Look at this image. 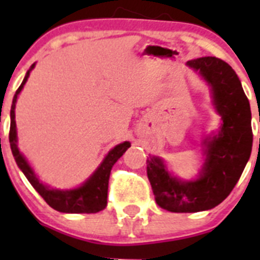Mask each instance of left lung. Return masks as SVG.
Segmentation results:
<instances>
[{"instance_id": "1", "label": "left lung", "mask_w": 260, "mask_h": 260, "mask_svg": "<svg viewBox=\"0 0 260 260\" xmlns=\"http://www.w3.org/2000/svg\"><path fill=\"white\" fill-rule=\"evenodd\" d=\"M186 65L207 83L220 127L202 143L204 162L194 180L174 176L160 156L147 158L156 203L177 213L207 211L221 203L240 180L252 148L250 103L236 71L216 57L191 59Z\"/></svg>"}]
</instances>
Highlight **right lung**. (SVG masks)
I'll use <instances>...</instances> for the list:
<instances>
[{
	"instance_id": "1",
	"label": "right lung",
	"mask_w": 260,
	"mask_h": 260,
	"mask_svg": "<svg viewBox=\"0 0 260 260\" xmlns=\"http://www.w3.org/2000/svg\"><path fill=\"white\" fill-rule=\"evenodd\" d=\"M34 68H35V63L31 65V68L26 73V77L14 95L13 104H11L9 141H10L11 152H13L15 161H17V165L23 172V174L26 176L27 180L29 181V183L34 186V189L44 198V201L49 204L50 207L54 208L56 211L63 213H96L99 211L104 210L107 207L108 182H109L112 167L116 164L117 160L126 152V150L132 144H130V142H123V143H119L116 147H113L107 153V156L104 157L102 164L99 165L98 169L82 185L74 187V189H54V187H50V186L41 182L39 177L36 176L35 171L27 161V158L23 156V153L18 148L17 123H15V104H17L18 96L26 84L29 73L34 70Z\"/></svg>"
}]
</instances>
